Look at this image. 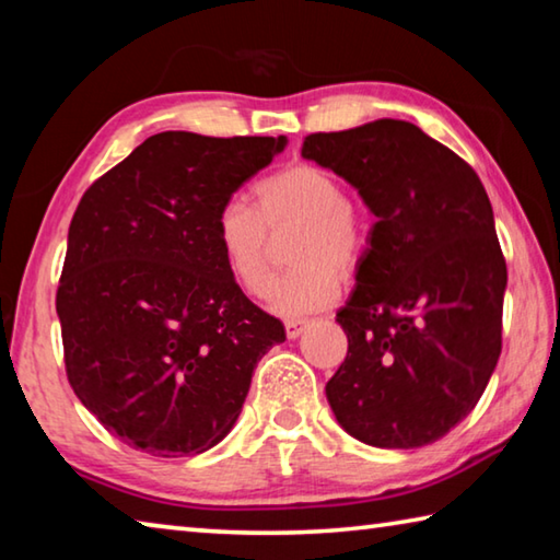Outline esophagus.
I'll return each mask as SVG.
<instances>
[{
    "instance_id": "esophagus-1",
    "label": "esophagus",
    "mask_w": 560,
    "mask_h": 560,
    "mask_svg": "<svg viewBox=\"0 0 560 560\" xmlns=\"http://www.w3.org/2000/svg\"><path fill=\"white\" fill-rule=\"evenodd\" d=\"M306 330V320H287V336L299 338Z\"/></svg>"
}]
</instances>
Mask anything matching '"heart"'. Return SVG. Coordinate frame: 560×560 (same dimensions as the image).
<instances>
[{
  "instance_id": "obj_1",
  "label": "heart",
  "mask_w": 560,
  "mask_h": 560,
  "mask_svg": "<svg viewBox=\"0 0 560 560\" xmlns=\"http://www.w3.org/2000/svg\"><path fill=\"white\" fill-rule=\"evenodd\" d=\"M257 210L232 197L214 217V242L234 281L264 296L269 289L267 230L299 224L291 269L271 287L269 308L283 318H303L328 308L340 293V273L358 269L368 234L346 189L324 167L291 165L257 185Z\"/></svg>"
}]
</instances>
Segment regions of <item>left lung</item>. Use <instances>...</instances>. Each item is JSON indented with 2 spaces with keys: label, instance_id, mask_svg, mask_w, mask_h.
<instances>
[{
  "label": "left lung",
  "instance_id": "8db88e82",
  "mask_svg": "<svg viewBox=\"0 0 560 560\" xmlns=\"http://www.w3.org/2000/svg\"><path fill=\"white\" fill-rule=\"evenodd\" d=\"M301 155L334 170L375 217L336 320L348 355L326 385L350 438L412 450L467 417L501 353L506 261L477 173L407 120L314 132Z\"/></svg>",
  "mask_w": 560,
  "mask_h": 560
}]
</instances>
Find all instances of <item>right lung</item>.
Returning a JSON list of instances; mask_svg holds the SVG:
<instances>
[{
  "label": "right lung",
  "mask_w": 560,
  "mask_h": 560,
  "mask_svg": "<svg viewBox=\"0 0 560 560\" xmlns=\"http://www.w3.org/2000/svg\"><path fill=\"white\" fill-rule=\"evenodd\" d=\"M287 143L158 132L75 207L56 293L66 375L128 447L212 450L234 428L254 368L287 340L214 242L217 210Z\"/></svg>",
  "instance_id": "1"
}]
</instances>
